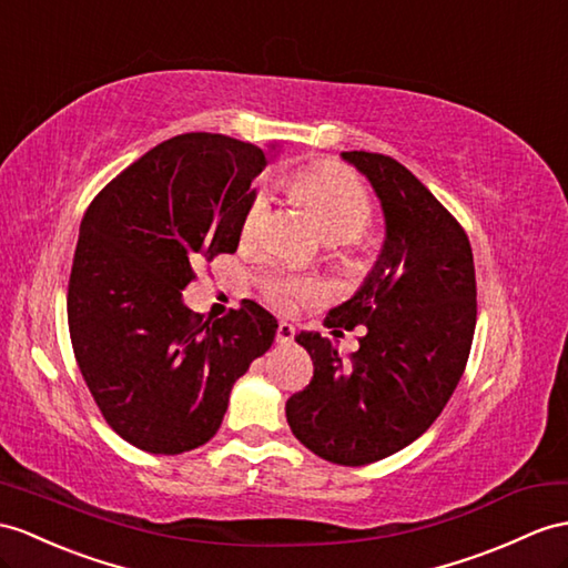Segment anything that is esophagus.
Wrapping results in <instances>:
<instances>
[{
  "mask_svg": "<svg viewBox=\"0 0 568 568\" xmlns=\"http://www.w3.org/2000/svg\"><path fill=\"white\" fill-rule=\"evenodd\" d=\"M294 342V325L280 323L276 327V344H292Z\"/></svg>",
  "mask_w": 568,
  "mask_h": 568,
  "instance_id": "34e87169",
  "label": "esophagus"
}]
</instances>
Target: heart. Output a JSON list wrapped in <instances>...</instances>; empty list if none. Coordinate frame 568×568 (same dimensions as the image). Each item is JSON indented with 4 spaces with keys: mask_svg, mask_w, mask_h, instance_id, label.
Returning a JSON list of instances; mask_svg holds the SVG:
<instances>
[{
    "mask_svg": "<svg viewBox=\"0 0 568 568\" xmlns=\"http://www.w3.org/2000/svg\"><path fill=\"white\" fill-rule=\"evenodd\" d=\"M296 190L303 197L311 200L317 219L325 229L329 239L349 241L364 233L371 224V200L366 195L364 185L358 180L332 165H313V169L301 171L294 180ZM270 216V197L265 192L253 197L241 221V236L243 241H255L262 229L267 224ZM265 296L276 308H292L296 301L321 296V286L313 280H303V276L284 274V272H270L262 280Z\"/></svg>",
    "mask_w": 568,
    "mask_h": 568,
    "instance_id": "b5f03b06",
    "label": "heart"
}]
</instances>
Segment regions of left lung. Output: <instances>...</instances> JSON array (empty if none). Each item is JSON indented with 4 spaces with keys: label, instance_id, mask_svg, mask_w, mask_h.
Wrapping results in <instances>:
<instances>
[{
    "label": "left lung",
    "instance_id": "left-lung-1",
    "mask_svg": "<svg viewBox=\"0 0 568 568\" xmlns=\"http://www.w3.org/2000/svg\"><path fill=\"white\" fill-rule=\"evenodd\" d=\"M366 175L385 216V241L358 292L332 308V335L366 327L344 358L317 332L296 342L313 378L286 399V422L323 460L358 467L417 440L458 385L477 323L475 260L467 233L403 163L342 151Z\"/></svg>",
    "mask_w": 568,
    "mask_h": 568
}]
</instances>
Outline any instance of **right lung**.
Masks as SVG:
<instances>
[{"instance_id": "obj_1", "label": "right lung", "mask_w": 568, "mask_h": 568, "mask_svg": "<svg viewBox=\"0 0 568 568\" xmlns=\"http://www.w3.org/2000/svg\"><path fill=\"white\" fill-rule=\"evenodd\" d=\"M265 151L224 134L165 140L95 195L69 274V337L110 428L156 455L204 446L229 395L276 335L274 315L243 301L197 322L183 288L192 265L236 253Z\"/></svg>"}]
</instances>
